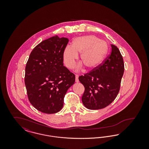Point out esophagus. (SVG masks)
I'll list each match as a JSON object with an SVG mask.
<instances>
[{"label":"esophagus","instance_id":"34e87169","mask_svg":"<svg viewBox=\"0 0 149 149\" xmlns=\"http://www.w3.org/2000/svg\"><path fill=\"white\" fill-rule=\"evenodd\" d=\"M78 78H79V75L76 74V75H75V81H76L77 83H79V81Z\"/></svg>","mask_w":149,"mask_h":149}]
</instances>
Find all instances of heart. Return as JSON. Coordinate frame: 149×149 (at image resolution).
Here are the masks:
<instances>
[{"label": "heart", "mask_w": 149, "mask_h": 149, "mask_svg": "<svg viewBox=\"0 0 149 149\" xmlns=\"http://www.w3.org/2000/svg\"><path fill=\"white\" fill-rule=\"evenodd\" d=\"M108 45L104 40H99L95 36H85L75 38L72 46H66L63 51V57L65 65L73 69L78 60V54H80V60L87 70H92L100 64L106 55ZM82 63L78 65L77 69H80Z\"/></svg>", "instance_id": "heart-1"}]
</instances>
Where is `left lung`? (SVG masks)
Wrapping results in <instances>:
<instances>
[{"label": "left lung", "instance_id": "obj_1", "mask_svg": "<svg viewBox=\"0 0 149 149\" xmlns=\"http://www.w3.org/2000/svg\"><path fill=\"white\" fill-rule=\"evenodd\" d=\"M112 51L102 64L79 77L85 88L82 102L89 109H100L109 105L117 96L124 72L120 50L111 45Z\"/></svg>", "mask_w": 149, "mask_h": 149}]
</instances>
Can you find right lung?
<instances>
[{
  "label": "right lung",
  "mask_w": 149,
  "mask_h": 149,
  "mask_svg": "<svg viewBox=\"0 0 149 149\" xmlns=\"http://www.w3.org/2000/svg\"><path fill=\"white\" fill-rule=\"evenodd\" d=\"M67 38L55 36L37 45L30 54L24 81L31 104L47 114L59 112L64 97L75 83V76L63 64Z\"/></svg>",
  "instance_id": "add662e5"
}]
</instances>
